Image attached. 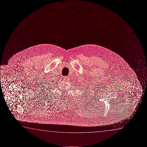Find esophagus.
I'll return each instance as SVG.
<instances>
[{
  "label": "esophagus",
  "mask_w": 147,
  "mask_h": 147,
  "mask_svg": "<svg viewBox=\"0 0 147 147\" xmlns=\"http://www.w3.org/2000/svg\"><path fill=\"white\" fill-rule=\"evenodd\" d=\"M69 80H70V77H65L64 78V80L65 81H66V82H69Z\"/></svg>",
  "instance_id": "obj_1"
}]
</instances>
